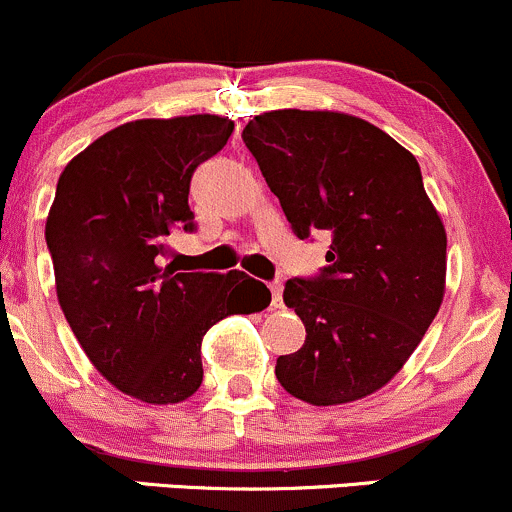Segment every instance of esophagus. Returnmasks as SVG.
Listing matches in <instances>:
<instances>
[{
  "label": "esophagus",
  "mask_w": 512,
  "mask_h": 512,
  "mask_svg": "<svg viewBox=\"0 0 512 512\" xmlns=\"http://www.w3.org/2000/svg\"><path fill=\"white\" fill-rule=\"evenodd\" d=\"M268 288H271V307L283 305V285H280L278 280H271V283H268Z\"/></svg>",
  "instance_id": "obj_1"
}]
</instances>
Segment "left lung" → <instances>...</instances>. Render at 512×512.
Returning <instances> with one entry per match:
<instances>
[{
    "label": "left lung",
    "instance_id": "obj_1",
    "mask_svg": "<svg viewBox=\"0 0 512 512\" xmlns=\"http://www.w3.org/2000/svg\"><path fill=\"white\" fill-rule=\"evenodd\" d=\"M298 239L329 234L327 266L290 278L283 300L305 344L276 378L312 405L386 386L425 337L444 295L447 234L415 156L386 131L337 112H278L241 131Z\"/></svg>",
    "mask_w": 512,
    "mask_h": 512
}]
</instances>
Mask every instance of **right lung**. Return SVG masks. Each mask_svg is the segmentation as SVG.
<instances>
[{"mask_svg":"<svg viewBox=\"0 0 512 512\" xmlns=\"http://www.w3.org/2000/svg\"><path fill=\"white\" fill-rule=\"evenodd\" d=\"M232 131L234 122L214 114L129 122L87 146L58 180L46 244L65 320L97 371L144 403L190 398L202 383L205 332L244 312L234 295L254 280L246 273L163 266L168 236L197 229L192 173Z\"/></svg>","mask_w":512,"mask_h":512,"instance_id":"right-lung-1","label":"right lung"}]
</instances>
